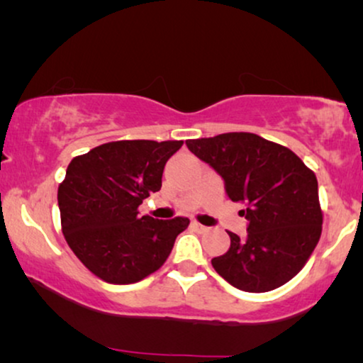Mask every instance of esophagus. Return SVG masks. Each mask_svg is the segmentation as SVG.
<instances>
[{
	"label": "esophagus",
	"mask_w": 363,
	"mask_h": 363,
	"mask_svg": "<svg viewBox=\"0 0 363 363\" xmlns=\"http://www.w3.org/2000/svg\"><path fill=\"white\" fill-rule=\"evenodd\" d=\"M191 226L195 228V230H196L198 233H206L208 230H210V228H206V226L200 225V223H198V221H191Z\"/></svg>",
	"instance_id": "1"
}]
</instances>
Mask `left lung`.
<instances>
[{
  "label": "left lung",
  "instance_id": "left-lung-1",
  "mask_svg": "<svg viewBox=\"0 0 363 363\" xmlns=\"http://www.w3.org/2000/svg\"><path fill=\"white\" fill-rule=\"evenodd\" d=\"M225 180L231 201L246 203V238L228 231L231 246L211 264L246 292H267L291 281L322 233L317 178L294 152L256 133L230 132L186 140Z\"/></svg>",
  "mask_w": 363,
  "mask_h": 363
}]
</instances>
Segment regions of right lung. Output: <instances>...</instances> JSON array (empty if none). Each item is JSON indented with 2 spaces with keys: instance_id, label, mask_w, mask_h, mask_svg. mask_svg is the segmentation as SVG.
<instances>
[{
  "instance_id": "add662e5",
  "label": "right lung",
  "mask_w": 363,
  "mask_h": 363,
  "mask_svg": "<svg viewBox=\"0 0 363 363\" xmlns=\"http://www.w3.org/2000/svg\"><path fill=\"white\" fill-rule=\"evenodd\" d=\"M183 140H117L74 157L57 188L61 228L79 261L111 284L150 276L170 256L190 220L138 216L162 188L163 168Z\"/></svg>"
}]
</instances>
